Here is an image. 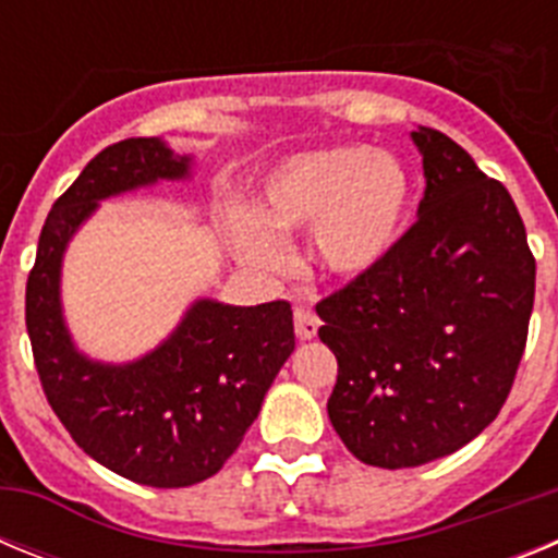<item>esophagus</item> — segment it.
<instances>
[{
    "label": "esophagus",
    "instance_id": "esophagus-1",
    "mask_svg": "<svg viewBox=\"0 0 558 558\" xmlns=\"http://www.w3.org/2000/svg\"><path fill=\"white\" fill-rule=\"evenodd\" d=\"M315 332H318V318L313 315V310L299 304L295 307V335H299V340H313Z\"/></svg>",
    "mask_w": 558,
    "mask_h": 558
}]
</instances>
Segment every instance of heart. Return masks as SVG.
Masks as SVG:
<instances>
[{
  "mask_svg": "<svg viewBox=\"0 0 558 558\" xmlns=\"http://www.w3.org/2000/svg\"><path fill=\"white\" fill-rule=\"evenodd\" d=\"M411 209L408 165L368 145L295 153L279 161L256 192L263 222L282 234L310 231L313 259L335 279H363L386 265L405 236ZM264 227L248 215H234L231 243L254 268L279 270L284 251Z\"/></svg>",
  "mask_w": 558,
  "mask_h": 558,
  "instance_id": "1",
  "label": "heart"
}]
</instances>
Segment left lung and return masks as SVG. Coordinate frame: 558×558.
<instances>
[{"instance_id": "8db88e82", "label": "left lung", "mask_w": 558, "mask_h": 558, "mask_svg": "<svg viewBox=\"0 0 558 558\" xmlns=\"http://www.w3.org/2000/svg\"><path fill=\"white\" fill-rule=\"evenodd\" d=\"M425 195L386 265L318 304L338 357L329 422L357 461L422 466L470 445L509 397L529 338L536 263L500 181L416 125Z\"/></svg>"}]
</instances>
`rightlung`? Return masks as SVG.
Returning <instances> with one entry per match:
<instances>
[{"mask_svg":"<svg viewBox=\"0 0 558 558\" xmlns=\"http://www.w3.org/2000/svg\"><path fill=\"white\" fill-rule=\"evenodd\" d=\"M192 153L161 136L122 140L88 161L56 201L27 279V335L49 405L69 436L106 470L156 489L220 472L263 411L293 354L288 302L236 307L201 295L159 347L125 363L88 357L69 332L63 256L102 201L161 181H190Z\"/></svg>","mask_w":558,"mask_h":558,"instance_id":"obj_1","label":"right lung"}]
</instances>
